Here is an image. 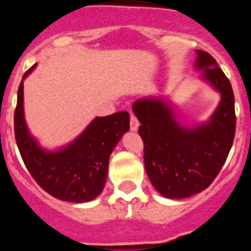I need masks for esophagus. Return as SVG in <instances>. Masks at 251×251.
Masks as SVG:
<instances>
[{
    "mask_svg": "<svg viewBox=\"0 0 251 251\" xmlns=\"http://www.w3.org/2000/svg\"><path fill=\"white\" fill-rule=\"evenodd\" d=\"M130 130H133V132H137L139 128V122L138 119L136 118V115L134 114H130Z\"/></svg>",
    "mask_w": 251,
    "mask_h": 251,
    "instance_id": "obj_1",
    "label": "esophagus"
}]
</instances>
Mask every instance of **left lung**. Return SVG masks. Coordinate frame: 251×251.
Returning <instances> with one entry per match:
<instances>
[{"label":"left lung","instance_id":"8db88e82","mask_svg":"<svg viewBox=\"0 0 251 251\" xmlns=\"http://www.w3.org/2000/svg\"><path fill=\"white\" fill-rule=\"evenodd\" d=\"M195 68L202 80L220 94V103L207 122L187 127L177 121L163 97L137 99L133 113L145 143V167L153 187L168 199H186L211 185L231 150L236 127L231 84L216 60L196 50Z\"/></svg>","mask_w":251,"mask_h":251}]
</instances>
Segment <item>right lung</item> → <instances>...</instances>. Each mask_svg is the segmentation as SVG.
<instances>
[{"instance_id": "obj_1", "label": "right lung", "mask_w": 251, "mask_h": 251, "mask_svg": "<svg viewBox=\"0 0 251 251\" xmlns=\"http://www.w3.org/2000/svg\"><path fill=\"white\" fill-rule=\"evenodd\" d=\"M22 76L15 110V138L26 168L43 190L59 200L88 202L103 191L109 157L122 136L129 130V113L118 112L97 117L73 142L55 151L40 146L27 128L24 113Z\"/></svg>"}]
</instances>
